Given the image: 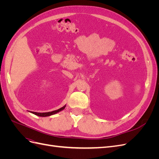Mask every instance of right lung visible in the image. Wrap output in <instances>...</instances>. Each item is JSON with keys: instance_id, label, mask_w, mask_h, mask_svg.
I'll return each mask as SVG.
<instances>
[{"instance_id": "1", "label": "right lung", "mask_w": 159, "mask_h": 159, "mask_svg": "<svg viewBox=\"0 0 159 159\" xmlns=\"http://www.w3.org/2000/svg\"><path fill=\"white\" fill-rule=\"evenodd\" d=\"M66 105H64V107H61L60 109H57V110H55V111H50V112H46V113H37V112H33V111H31L32 113L36 115H38V116H40V117H48V116H50V115H54L57 113H58L60 111H61L64 110L65 109Z\"/></svg>"}]
</instances>
